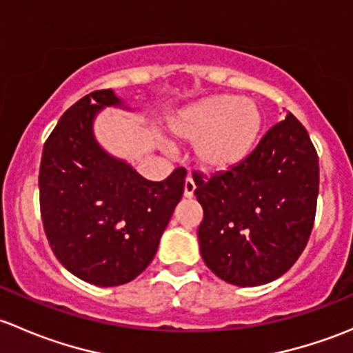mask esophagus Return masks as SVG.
Instances as JSON below:
<instances>
[{
  "instance_id": "1",
  "label": "esophagus",
  "mask_w": 353,
  "mask_h": 353,
  "mask_svg": "<svg viewBox=\"0 0 353 353\" xmlns=\"http://www.w3.org/2000/svg\"><path fill=\"white\" fill-rule=\"evenodd\" d=\"M194 190H196V184H194V181L191 179V177H188V179L184 181V196L193 198Z\"/></svg>"
}]
</instances>
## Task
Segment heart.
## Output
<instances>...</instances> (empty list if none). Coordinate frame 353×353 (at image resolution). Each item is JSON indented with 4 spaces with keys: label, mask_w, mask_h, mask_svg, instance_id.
Wrapping results in <instances>:
<instances>
[{
    "label": "heart",
    "mask_w": 353,
    "mask_h": 353,
    "mask_svg": "<svg viewBox=\"0 0 353 353\" xmlns=\"http://www.w3.org/2000/svg\"><path fill=\"white\" fill-rule=\"evenodd\" d=\"M263 130L261 108L251 99L212 95L181 110L170 131L184 143H194V160L203 170L227 172L254 150Z\"/></svg>",
    "instance_id": "b5f03b06"
}]
</instances>
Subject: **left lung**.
<instances>
[{
  "mask_svg": "<svg viewBox=\"0 0 353 353\" xmlns=\"http://www.w3.org/2000/svg\"><path fill=\"white\" fill-rule=\"evenodd\" d=\"M198 227L203 261L237 287L276 280L297 261L311 236L319 162L305 128L287 112L241 165L201 179Z\"/></svg>",
  "mask_w": 353,
  "mask_h": 353,
  "instance_id": "obj_1",
  "label": "left lung"
}]
</instances>
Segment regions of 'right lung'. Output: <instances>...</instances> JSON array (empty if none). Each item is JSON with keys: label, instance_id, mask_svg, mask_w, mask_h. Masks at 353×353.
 Masks as SVG:
<instances>
[{"label": "right lung", "instance_id": "right-lung-1", "mask_svg": "<svg viewBox=\"0 0 353 353\" xmlns=\"http://www.w3.org/2000/svg\"><path fill=\"white\" fill-rule=\"evenodd\" d=\"M105 108L133 110L109 88L63 114L44 143L39 191L46 236L59 263L85 282L116 287L152 263L183 198L186 170L155 183L110 155L94 131Z\"/></svg>", "mask_w": 353, "mask_h": 353}]
</instances>
